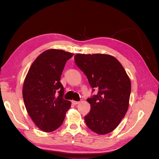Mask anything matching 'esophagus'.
<instances>
[{
  "mask_svg": "<svg viewBox=\"0 0 159 159\" xmlns=\"http://www.w3.org/2000/svg\"><path fill=\"white\" fill-rule=\"evenodd\" d=\"M71 103H73L74 105H77V104H78V103H80V102H75V101H72L71 102Z\"/></svg>",
  "mask_w": 159,
  "mask_h": 159,
  "instance_id": "1",
  "label": "esophagus"
}]
</instances>
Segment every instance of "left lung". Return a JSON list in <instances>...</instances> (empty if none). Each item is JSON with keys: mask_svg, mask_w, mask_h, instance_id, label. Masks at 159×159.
I'll list each match as a JSON object with an SVG mask.
<instances>
[{"mask_svg": "<svg viewBox=\"0 0 159 159\" xmlns=\"http://www.w3.org/2000/svg\"><path fill=\"white\" fill-rule=\"evenodd\" d=\"M78 68L87 76L91 87L98 89L97 95L87 99L89 113L85 121L99 134L113 131L125 115L131 90V81L121 63L108 54H78L74 57Z\"/></svg>", "mask_w": 159, "mask_h": 159, "instance_id": "left-lung-1", "label": "left lung"}]
</instances>
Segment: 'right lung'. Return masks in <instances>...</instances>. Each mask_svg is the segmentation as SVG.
<instances>
[{
  "label": "right lung",
  "instance_id": "obj_1",
  "mask_svg": "<svg viewBox=\"0 0 159 159\" xmlns=\"http://www.w3.org/2000/svg\"><path fill=\"white\" fill-rule=\"evenodd\" d=\"M73 55L61 50H46L36 57L26 76L24 102L34 123L44 132L60 127L71 106L63 98L64 88L60 81L66 61Z\"/></svg>",
  "mask_w": 159,
  "mask_h": 159
}]
</instances>
